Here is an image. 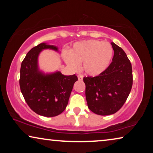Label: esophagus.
Returning <instances> with one entry per match:
<instances>
[{
    "label": "esophagus",
    "instance_id": "obj_1",
    "mask_svg": "<svg viewBox=\"0 0 153 153\" xmlns=\"http://www.w3.org/2000/svg\"><path fill=\"white\" fill-rule=\"evenodd\" d=\"M78 76V79H79V80H80V81H81V80H82V79H83V75H81V74H79L78 75V76Z\"/></svg>",
    "mask_w": 153,
    "mask_h": 153
}]
</instances>
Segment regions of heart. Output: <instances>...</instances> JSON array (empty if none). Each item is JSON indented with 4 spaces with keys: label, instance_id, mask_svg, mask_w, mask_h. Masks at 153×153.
Returning a JSON list of instances; mask_svg holds the SVG:
<instances>
[{
    "label": "heart",
    "instance_id": "1",
    "mask_svg": "<svg viewBox=\"0 0 153 153\" xmlns=\"http://www.w3.org/2000/svg\"><path fill=\"white\" fill-rule=\"evenodd\" d=\"M113 53V48L109 43L90 39L75 43L70 52L65 54V60L74 70H78L83 62L85 72L96 76L106 70Z\"/></svg>",
    "mask_w": 153,
    "mask_h": 153
}]
</instances>
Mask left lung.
Masks as SVG:
<instances>
[{"label": "left lung", "mask_w": 153, "mask_h": 153, "mask_svg": "<svg viewBox=\"0 0 153 153\" xmlns=\"http://www.w3.org/2000/svg\"><path fill=\"white\" fill-rule=\"evenodd\" d=\"M114 55L105 71L96 76L83 77L89 109L100 116L114 114L121 108L133 83L130 60L120 47L111 42Z\"/></svg>", "instance_id": "1"}]
</instances>
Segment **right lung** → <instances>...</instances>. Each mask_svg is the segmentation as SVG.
I'll return each mask as SVG.
<instances>
[{
	"label": "right lung",
	"instance_id": "add662e5",
	"mask_svg": "<svg viewBox=\"0 0 153 153\" xmlns=\"http://www.w3.org/2000/svg\"><path fill=\"white\" fill-rule=\"evenodd\" d=\"M45 49L58 50L45 43L32 48L22 62L19 85L25 101L33 111L40 116L53 117L65 109L78 78L76 74L65 76L60 72L46 75L39 72L37 57Z\"/></svg>",
	"mask_w": 153,
	"mask_h": 153
}]
</instances>
